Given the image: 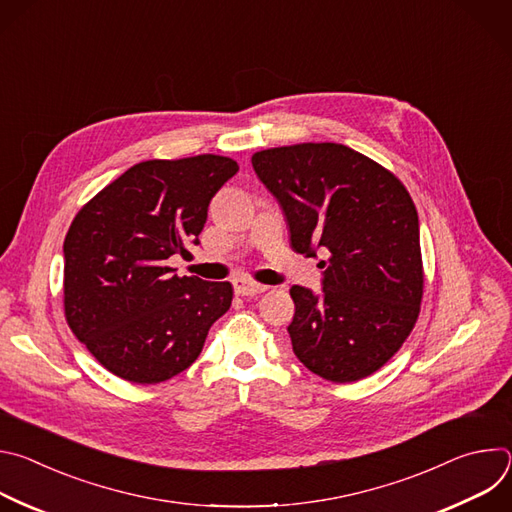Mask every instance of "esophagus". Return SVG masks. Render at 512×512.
Returning <instances> with one entry per match:
<instances>
[{"label": "esophagus", "mask_w": 512, "mask_h": 512, "mask_svg": "<svg viewBox=\"0 0 512 512\" xmlns=\"http://www.w3.org/2000/svg\"><path fill=\"white\" fill-rule=\"evenodd\" d=\"M233 287H235L237 296H257V294H263V291L267 289V285L257 283V281L247 279V277H237L233 281Z\"/></svg>", "instance_id": "34e87169"}]
</instances>
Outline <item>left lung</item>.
Returning <instances> with one entry per match:
<instances>
[{
  "mask_svg": "<svg viewBox=\"0 0 512 512\" xmlns=\"http://www.w3.org/2000/svg\"><path fill=\"white\" fill-rule=\"evenodd\" d=\"M277 198L291 247L330 253L322 294L294 285L287 326L304 367L332 383L379 371L411 334L423 298L419 218L403 182L342 143H296L253 154Z\"/></svg>",
  "mask_w": 512,
  "mask_h": 512,
  "instance_id": "obj_1",
  "label": "left lung"
}]
</instances>
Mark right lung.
Segmentation results:
<instances>
[{"instance_id": "1", "label": "right lung", "mask_w": 512, "mask_h": 512, "mask_svg": "<svg viewBox=\"0 0 512 512\" xmlns=\"http://www.w3.org/2000/svg\"><path fill=\"white\" fill-rule=\"evenodd\" d=\"M239 172L202 154L131 166L93 196L64 239V316L103 367L137 385L186 371L233 302L229 281L178 277L212 196Z\"/></svg>"}]
</instances>
